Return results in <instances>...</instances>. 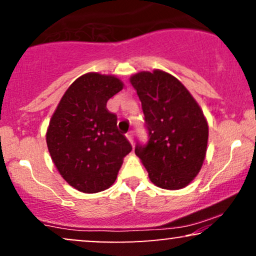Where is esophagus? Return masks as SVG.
Wrapping results in <instances>:
<instances>
[{
  "instance_id": "obj_1",
  "label": "esophagus",
  "mask_w": 256,
  "mask_h": 256,
  "mask_svg": "<svg viewBox=\"0 0 256 256\" xmlns=\"http://www.w3.org/2000/svg\"><path fill=\"white\" fill-rule=\"evenodd\" d=\"M126 137H128V142H130L131 144H134V132L130 131L128 134H126Z\"/></svg>"
}]
</instances>
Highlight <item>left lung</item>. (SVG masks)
<instances>
[{"label":"left lung","mask_w":256,"mask_h":256,"mask_svg":"<svg viewBox=\"0 0 256 256\" xmlns=\"http://www.w3.org/2000/svg\"><path fill=\"white\" fill-rule=\"evenodd\" d=\"M142 102L146 144L137 143L152 184L167 190L185 188L198 174L206 158L208 124L198 102L177 78L160 70L130 78Z\"/></svg>","instance_id":"1"}]
</instances>
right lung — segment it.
I'll return each mask as SVG.
<instances>
[{"instance_id": "right-lung-1", "label": "right lung", "mask_w": 256, "mask_h": 256, "mask_svg": "<svg viewBox=\"0 0 256 256\" xmlns=\"http://www.w3.org/2000/svg\"><path fill=\"white\" fill-rule=\"evenodd\" d=\"M114 76L86 73L71 84L46 130V146L61 177L82 192H104L132 150L107 101L122 89Z\"/></svg>"}]
</instances>
